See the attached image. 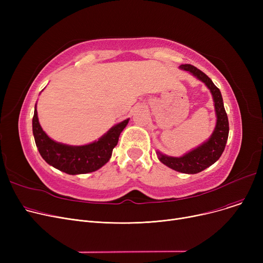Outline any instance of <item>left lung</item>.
Listing matches in <instances>:
<instances>
[{
	"label": "left lung",
	"instance_id": "1",
	"mask_svg": "<svg viewBox=\"0 0 263 263\" xmlns=\"http://www.w3.org/2000/svg\"><path fill=\"white\" fill-rule=\"evenodd\" d=\"M179 68L194 76L209 88L213 98L216 115L215 128L208 140L181 157L166 156L160 151H157V155L164 165L176 172L183 174H197L211 166L222 156L228 140L229 122L224 107L222 93L214 85L211 79L192 65L185 64Z\"/></svg>",
	"mask_w": 263,
	"mask_h": 263
}]
</instances>
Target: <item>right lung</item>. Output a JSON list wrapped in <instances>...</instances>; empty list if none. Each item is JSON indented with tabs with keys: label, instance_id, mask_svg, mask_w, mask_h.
Listing matches in <instances>:
<instances>
[{
	"label": "right lung",
	"instance_id": "add662e5",
	"mask_svg": "<svg viewBox=\"0 0 263 263\" xmlns=\"http://www.w3.org/2000/svg\"><path fill=\"white\" fill-rule=\"evenodd\" d=\"M129 120L128 118L115 124L98 141L87 145L71 146L50 139L40 126L35 105L33 134L40 156L51 166L69 175L87 174L98 171L109 161L119 135Z\"/></svg>",
	"mask_w": 263,
	"mask_h": 263
}]
</instances>
